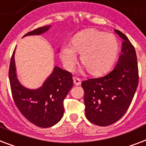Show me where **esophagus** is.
I'll return each instance as SVG.
<instances>
[{
  "mask_svg": "<svg viewBox=\"0 0 146 146\" xmlns=\"http://www.w3.org/2000/svg\"><path fill=\"white\" fill-rule=\"evenodd\" d=\"M73 83H74V85H76V86L80 85L81 80H80V79H79V78L73 77Z\"/></svg>",
  "mask_w": 146,
  "mask_h": 146,
  "instance_id": "esophagus-1",
  "label": "esophagus"
}]
</instances>
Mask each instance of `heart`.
<instances>
[{
  "mask_svg": "<svg viewBox=\"0 0 146 146\" xmlns=\"http://www.w3.org/2000/svg\"><path fill=\"white\" fill-rule=\"evenodd\" d=\"M119 50L116 36L96 29H89L76 34L70 44H64L60 56L64 67L72 71L80 54V71L93 76L106 73L115 63Z\"/></svg>",
  "mask_w": 146,
  "mask_h": 146,
  "instance_id": "1",
  "label": "heart"
}]
</instances>
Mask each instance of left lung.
<instances>
[{
    "mask_svg": "<svg viewBox=\"0 0 146 146\" xmlns=\"http://www.w3.org/2000/svg\"><path fill=\"white\" fill-rule=\"evenodd\" d=\"M115 32L123 40L115 68L105 76L82 83L85 114L93 124L106 126L124 115L134 97L139 83L137 56L134 46L121 31Z\"/></svg>",
    "mask_w": 146,
    "mask_h": 146,
    "instance_id": "8db88e82",
    "label": "left lung"
}]
</instances>
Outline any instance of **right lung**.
<instances>
[{
    "mask_svg": "<svg viewBox=\"0 0 146 146\" xmlns=\"http://www.w3.org/2000/svg\"><path fill=\"white\" fill-rule=\"evenodd\" d=\"M50 27V25L39 27L23 37L40 35ZM14 54L15 50L11 60L9 80L17 107L27 119L39 127L48 128L56 125L63 116V100L73 87L72 74L56 66L40 87L28 89L18 80Z\"/></svg>",
    "mask_w": 146,
    "mask_h": 146,
    "instance_id": "1",
    "label": "right lung"
}]
</instances>
